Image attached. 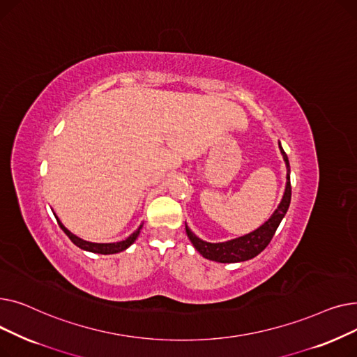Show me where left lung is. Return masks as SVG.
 <instances>
[{"label":"left lung","instance_id":"1","mask_svg":"<svg viewBox=\"0 0 357 357\" xmlns=\"http://www.w3.org/2000/svg\"><path fill=\"white\" fill-rule=\"evenodd\" d=\"M279 150L280 155H282L285 165H287V185H285V192L282 199H280L278 208L273 211V214L269 217L268 221H265L261 226L249 234L240 236L227 241H221V243H210L199 238L195 236L191 229L186 226L185 222V230L186 234H188L191 243L194 248L208 260L220 261V264H237V261H245L249 259H253L257 256L261 250H265V248L269 245L276 229L279 227L280 221L285 217L289 204H291V167H289V160L287 153L284 152L282 146H280L279 142Z\"/></svg>","mask_w":357,"mask_h":357}]
</instances>
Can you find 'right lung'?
Here are the masks:
<instances>
[{
	"instance_id": "1",
	"label": "right lung",
	"mask_w": 357,
	"mask_h": 357,
	"mask_svg": "<svg viewBox=\"0 0 357 357\" xmlns=\"http://www.w3.org/2000/svg\"><path fill=\"white\" fill-rule=\"evenodd\" d=\"M56 217V215H54ZM56 220H58L61 229L65 231V234L72 240L73 245H77L79 249L82 250H86V252H92V253H100V255H114V253H120L126 249H128L133 243L136 241V238L139 237L140 234V230L143 227V224H140V227L133 233L130 234L126 240H121V241H117V243H92V241H86L78 236H75L73 233H70L63 224L61 222V220L56 217Z\"/></svg>"
}]
</instances>
